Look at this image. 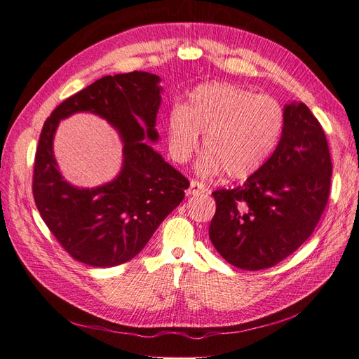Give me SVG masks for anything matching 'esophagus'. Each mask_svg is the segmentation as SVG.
I'll list each match as a JSON object with an SVG mask.
<instances>
[{"label": "esophagus", "mask_w": 359, "mask_h": 359, "mask_svg": "<svg viewBox=\"0 0 359 359\" xmlns=\"http://www.w3.org/2000/svg\"><path fill=\"white\" fill-rule=\"evenodd\" d=\"M205 185L203 183H200V182H197V180H191V183H189V189H188V194L189 196H197V194H202V193H205Z\"/></svg>", "instance_id": "esophagus-1"}]
</instances>
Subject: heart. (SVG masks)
<instances>
[{"label":"heart","instance_id":"heart-1","mask_svg":"<svg viewBox=\"0 0 359 359\" xmlns=\"http://www.w3.org/2000/svg\"><path fill=\"white\" fill-rule=\"evenodd\" d=\"M286 128L285 107L272 96L255 95L231 82H206L188 93L187 104L174 107L166 136L174 159L187 162L203 135L206 151L197 171L245 180L268 163Z\"/></svg>","mask_w":359,"mask_h":359}]
</instances>
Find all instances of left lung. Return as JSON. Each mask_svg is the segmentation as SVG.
Wrapping results in <instances>:
<instances>
[{
  "instance_id": "8db88e82",
  "label": "left lung",
  "mask_w": 359,
  "mask_h": 359,
  "mask_svg": "<svg viewBox=\"0 0 359 359\" xmlns=\"http://www.w3.org/2000/svg\"><path fill=\"white\" fill-rule=\"evenodd\" d=\"M286 128L263 168L241 187L217 189L210 238L236 268L268 269L312 236L327 205L332 162L326 135L303 102L285 107Z\"/></svg>"
}]
</instances>
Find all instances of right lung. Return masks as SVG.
<instances>
[{"label": "right lung", "instance_id": "add662e5", "mask_svg": "<svg viewBox=\"0 0 359 359\" xmlns=\"http://www.w3.org/2000/svg\"><path fill=\"white\" fill-rule=\"evenodd\" d=\"M157 74L104 76L57 105L44 122L33 168V198L41 217L74 260L111 268L136 257L185 197L189 182L144 140L157 142L162 87ZM88 111L118 130L123 170L111 182L78 189L63 180L53 154L57 123Z\"/></svg>", "mask_w": 359, "mask_h": 359}]
</instances>
